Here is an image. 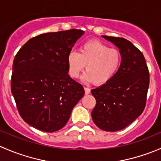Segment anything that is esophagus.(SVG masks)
I'll use <instances>...</instances> for the list:
<instances>
[{"label": "esophagus", "instance_id": "1", "mask_svg": "<svg viewBox=\"0 0 161 161\" xmlns=\"http://www.w3.org/2000/svg\"><path fill=\"white\" fill-rule=\"evenodd\" d=\"M84 90H85L86 94L90 93V88H88V87H84Z\"/></svg>", "mask_w": 161, "mask_h": 161}]
</instances>
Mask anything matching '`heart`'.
Instances as JSON below:
<instances>
[{"instance_id": "obj_1", "label": "heart", "mask_w": 161, "mask_h": 161, "mask_svg": "<svg viewBox=\"0 0 161 161\" xmlns=\"http://www.w3.org/2000/svg\"><path fill=\"white\" fill-rule=\"evenodd\" d=\"M121 56L119 50L109 48L98 40H90L81 46L79 53L71 51L67 58L68 70L71 78H77L86 66L83 79L95 85L110 81L119 69Z\"/></svg>"}]
</instances>
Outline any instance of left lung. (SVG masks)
Here are the masks:
<instances>
[{
    "label": "left lung",
    "instance_id": "8db88e82",
    "mask_svg": "<svg viewBox=\"0 0 161 161\" xmlns=\"http://www.w3.org/2000/svg\"><path fill=\"white\" fill-rule=\"evenodd\" d=\"M119 48L121 62L110 81L91 90L96 99L92 118L102 130L117 131L130 125L145 109L150 74L142 52L122 37L103 36Z\"/></svg>",
    "mask_w": 161,
    "mask_h": 161
}]
</instances>
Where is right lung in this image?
<instances>
[{
    "instance_id": "1",
    "label": "right lung",
    "mask_w": 161,
    "mask_h": 161,
    "mask_svg": "<svg viewBox=\"0 0 161 161\" xmlns=\"http://www.w3.org/2000/svg\"><path fill=\"white\" fill-rule=\"evenodd\" d=\"M81 30L47 32L32 37L14 57L11 90L22 119L35 129H62L83 97L80 83L68 74L67 58Z\"/></svg>"
}]
</instances>
